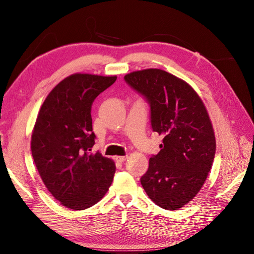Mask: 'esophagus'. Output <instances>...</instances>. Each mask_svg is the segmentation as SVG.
Segmentation results:
<instances>
[{"label": "esophagus", "instance_id": "obj_1", "mask_svg": "<svg viewBox=\"0 0 254 254\" xmlns=\"http://www.w3.org/2000/svg\"><path fill=\"white\" fill-rule=\"evenodd\" d=\"M127 155H125V156H116L115 158H116V161L117 162H119V163H124L125 161H126V159H127Z\"/></svg>", "mask_w": 254, "mask_h": 254}]
</instances>
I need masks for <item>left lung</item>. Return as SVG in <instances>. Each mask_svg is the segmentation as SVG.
Wrapping results in <instances>:
<instances>
[{
  "label": "left lung",
  "instance_id": "8db88e82",
  "mask_svg": "<svg viewBox=\"0 0 254 254\" xmlns=\"http://www.w3.org/2000/svg\"><path fill=\"white\" fill-rule=\"evenodd\" d=\"M125 80L148 101L152 129L164 135L141 184L157 206L178 210L202 189L214 159L216 141L206 107L188 82L161 69L131 72Z\"/></svg>",
  "mask_w": 254,
  "mask_h": 254
}]
</instances>
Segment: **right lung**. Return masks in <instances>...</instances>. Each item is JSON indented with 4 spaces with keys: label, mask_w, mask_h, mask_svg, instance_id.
<instances>
[{
    "label": "right lung",
    "mask_w": 254,
    "mask_h": 254,
    "mask_svg": "<svg viewBox=\"0 0 254 254\" xmlns=\"http://www.w3.org/2000/svg\"><path fill=\"white\" fill-rule=\"evenodd\" d=\"M116 76L76 73L53 88L40 108L32 134L36 168L49 192L61 204L84 210L97 204L113 181L115 164L91 153V105Z\"/></svg>",
    "instance_id": "obj_1"
}]
</instances>
